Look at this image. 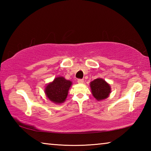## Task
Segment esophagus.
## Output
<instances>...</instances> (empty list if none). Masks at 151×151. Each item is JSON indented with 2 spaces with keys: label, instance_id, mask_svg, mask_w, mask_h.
Returning a JSON list of instances; mask_svg holds the SVG:
<instances>
[{
  "label": "esophagus",
  "instance_id": "obj_1",
  "mask_svg": "<svg viewBox=\"0 0 151 151\" xmlns=\"http://www.w3.org/2000/svg\"><path fill=\"white\" fill-rule=\"evenodd\" d=\"M78 83H84V80H83V79L79 78V79H78Z\"/></svg>",
  "mask_w": 151,
  "mask_h": 151
}]
</instances>
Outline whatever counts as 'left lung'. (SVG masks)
Masks as SVG:
<instances>
[{
	"mask_svg": "<svg viewBox=\"0 0 151 151\" xmlns=\"http://www.w3.org/2000/svg\"><path fill=\"white\" fill-rule=\"evenodd\" d=\"M92 94L96 100L102 101L106 99L111 93V87L102 78H96L91 84Z\"/></svg>",
	"mask_w": 151,
	"mask_h": 151,
	"instance_id": "left-lung-1",
	"label": "left lung"
}]
</instances>
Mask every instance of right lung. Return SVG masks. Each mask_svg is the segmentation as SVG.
Wrapping results in <instances>:
<instances>
[{"instance_id":"obj_1","label":"right lung","mask_w":151,"mask_h":151,"mask_svg":"<svg viewBox=\"0 0 151 151\" xmlns=\"http://www.w3.org/2000/svg\"><path fill=\"white\" fill-rule=\"evenodd\" d=\"M71 85V81L66 80L64 77L56 78L52 83L46 86V95L53 103H62L67 96L68 89Z\"/></svg>"}]
</instances>
